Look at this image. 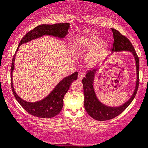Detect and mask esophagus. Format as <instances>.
<instances>
[{
  "instance_id": "34e87169",
  "label": "esophagus",
  "mask_w": 148,
  "mask_h": 148,
  "mask_svg": "<svg viewBox=\"0 0 148 148\" xmlns=\"http://www.w3.org/2000/svg\"><path fill=\"white\" fill-rule=\"evenodd\" d=\"M84 73L79 72V74H78V79H79V80H82L83 77H84Z\"/></svg>"
}]
</instances>
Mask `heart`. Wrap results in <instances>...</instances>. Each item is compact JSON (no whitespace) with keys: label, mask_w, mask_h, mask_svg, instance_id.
Returning a JSON list of instances; mask_svg holds the SVG:
<instances>
[{"label":"heart","mask_w":148,"mask_h":148,"mask_svg":"<svg viewBox=\"0 0 148 148\" xmlns=\"http://www.w3.org/2000/svg\"><path fill=\"white\" fill-rule=\"evenodd\" d=\"M108 46L106 40L100 39L98 36L92 35L77 42L74 46V50L79 52L87 51L91 49L87 60L89 64H93L101 59L108 49Z\"/></svg>","instance_id":"b5f03b06"}]
</instances>
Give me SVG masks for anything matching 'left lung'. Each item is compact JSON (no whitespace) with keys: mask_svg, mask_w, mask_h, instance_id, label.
Listing matches in <instances>:
<instances>
[{"mask_svg":"<svg viewBox=\"0 0 148 148\" xmlns=\"http://www.w3.org/2000/svg\"><path fill=\"white\" fill-rule=\"evenodd\" d=\"M114 37V43L112 53L114 52L129 51L132 53L136 61V82L134 91L129 100L123 105L119 107H110L102 103L97 98L93 88V82L95 74L98 71V68L94 67L87 71L86 77L83 79L82 83L84 86V108L87 113L92 119L98 121H106L116 117L128 108L134 100L137 92L139 86V58L136 53L134 46L130 40L126 36H123L114 29H112Z\"/></svg>","mask_w":148,"mask_h":148,"instance_id":"left-lung-1","label":"left lung"}]
</instances>
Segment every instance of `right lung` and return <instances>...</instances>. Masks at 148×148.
<instances>
[{
  "label": "right lung",
  "instance_id": "add662e5",
  "mask_svg": "<svg viewBox=\"0 0 148 148\" xmlns=\"http://www.w3.org/2000/svg\"><path fill=\"white\" fill-rule=\"evenodd\" d=\"M69 23H60L55 24H40L37 26L34 29L26 34L22 39L19 42L18 48H17L12 60V65L10 69L11 77V88L14 98L17 100L19 105L26 111L33 116L40 118H52L60 113L63 107V99L64 95L68 91L71 83L77 80L78 72L73 73L58 83V85L52 90L51 92L40 101L35 103H29L22 100L17 95L12 84V72L14 69V58L16 53L19 49V45L27 43L32 40L40 38L43 36H53L59 38H64L68 34V29H69Z\"/></svg>",
  "mask_w": 148,
  "mask_h": 148
}]
</instances>
